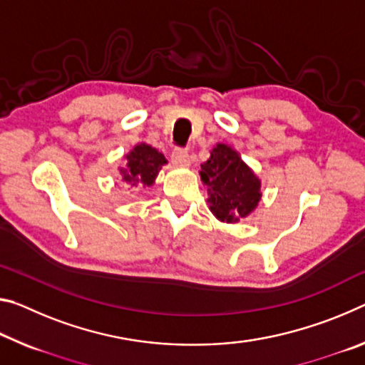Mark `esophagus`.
I'll use <instances>...</instances> for the list:
<instances>
[{
    "label": "esophagus",
    "instance_id": "1",
    "mask_svg": "<svg viewBox=\"0 0 365 365\" xmlns=\"http://www.w3.org/2000/svg\"><path fill=\"white\" fill-rule=\"evenodd\" d=\"M172 164L180 165V167L190 165V154L185 151V149H182V148L173 149V153H172Z\"/></svg>",
    "mask_w": 365,
    "mask_h": 365
}]
</instances>
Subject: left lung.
Here are the masks:
<instances>
[{
  "mask_svg": "<svg viewBox=\"0 0 365 365\" xmlns=\"http://www.w3.org/2000/svg\"><path fill=\"white\" fill-rule=\"evenodd\" d=\"M200 173L207 185L210 210L219 221H240L255 210L262 198L258 177L227 144H217L212 149Z\"/></svg>",
  "mask_w": 365,
  "mask_h": 365,
  "instance_id": "8db88e82",
  "label": "left lung"
}]
</instances>
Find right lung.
I'll return each instance as SVG.
<instances>
[{"label":"right lung","mask_w":365,"mask_h":365,"mask_svg":"<svg viewBox=\"0 0 365 365\" xmlns=\"http://www.w3.org/2000/svg\"><path fill=\"white\" fill-rule=\"evenodd\" d=\"M164 154L149 144H138L125 158V169H120L125 182L133 187H151L162 165L165 164Z\"/></svg>","instance_id":"1"}]
</instances>
